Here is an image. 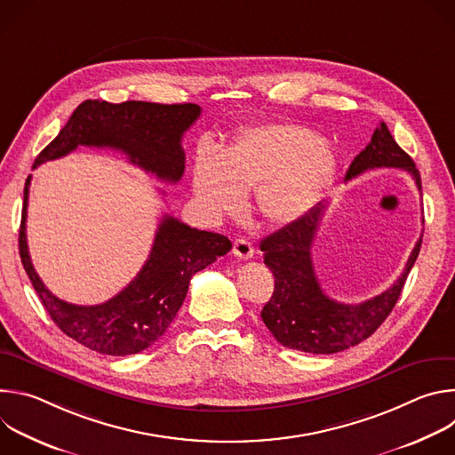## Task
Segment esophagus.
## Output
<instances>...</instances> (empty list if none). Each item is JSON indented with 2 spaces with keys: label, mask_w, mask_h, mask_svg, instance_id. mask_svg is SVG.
I'll return each instance as SVG.
<instances>
[{
  "label": "esophagus",
  "mask_w": 455,
  "mask_h": 455,
  "mask_svg": "<svg viewBox=\"0 0 455 455\" xmlns=\"http://www.w3.org/2000/svg\"><path fill=\"white\" fill-rule=\"evenodd\" d=\"M253 246L248 239H235L234 243V255L239 259H251L253 257Z\"/></svg>",
  "instance_id": "obj_1"
}]
</instances>
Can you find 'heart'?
Wrapping results in <instances>:
<instances>
[{"mask_svg":"<svg viewBox=\"0 0 455 455\" xmlns=\"http://www.w3.org/2000/svg\"><path fill=\"white\" fill-rule=\"evenodd\" d=\"M339 167L328 140L297 124L244 129L221 155L204 148L194 162L192 187L214 216L243 209L244 192L255 188L261 216L290 225L309 214L331 187Z\"/></svg>","mask_w":455,"mask_h":455,"instance_id":"b5f03b06","label":"heart"}]
</instances>
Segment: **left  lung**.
<instances>
[{
    "mask_svg": "<svg viewBox=\"0 0 455 455\" xmlns=\"http://www.w3.org/2000/svg\"><path fill=\"white\" fill-rule=\"evenodd\" d=\"M378 167H398L411 172L421 190L416 164L396 144L385 122L374 129L367 148L351 162L346 180ZM323 211L326 204H318L299 221L261 241L265 265L275 277L274 295L265 304L261 318L279 344L313 355L339 353L369 339L398 302L421 248L419 237L403 274L381 295L360 304L337 302L322 291L311 261V244Z\"/></svg>",
    "mask_w": 455,
    "mask_h": 455,
    "instance_id": "obj_1",
    "label": "left lung"
}]
</instances>
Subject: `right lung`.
I'll use <instances>...</instances> for the list:
<instances>
[{
    "label": "right lung",
    "instance_id": "obj_1",
    "mask_svg": "<svg viewBox=\"0 0 455 455\" xmlns=\"http://www.w3.org/2000/svg\"><path fill=\"white\" fill-rule=\"evenodd\" d=\"M198 104H156L127 100H84L59 135L37 155L34 167L67 156L79 146L109 148L127 155L158 180L176 183L185 171L181 137L198 120ZM27 178L20 227L23 268L57 328L100 355L125 356L153 346L171 326L181 307L190 277L225 255L232 243L214 232L190 228L165 214L139 275L113 299L95 306H77L55 297L39 279L27 244Z\"/></svg>",
    "mask_w": 455,
    "mask_h": 455
}]
</instances>
